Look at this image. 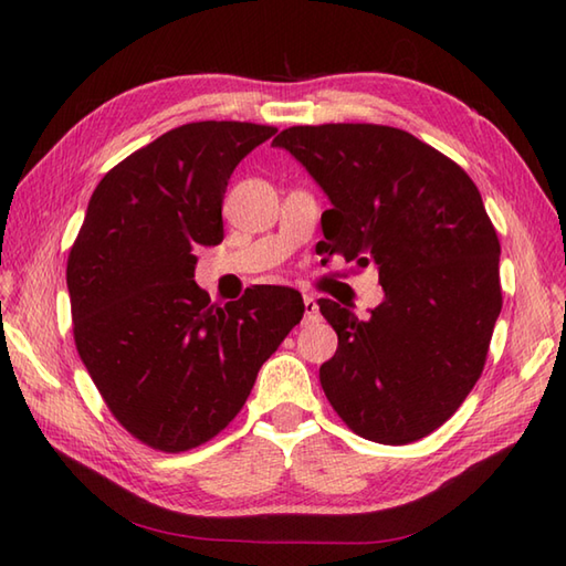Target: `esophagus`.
<instances>
[{
  "label": "esophagus",
  "instance_id": "34e87169",
  "mask_svg": "<svg viewBox=\"0 0 566 566\" xmlns=\"http://www.w3.org/2000/svg\"><path fill=\"white\" fill-rule=\"evenodd\" d=\"M304 314H306V321H316L318 318V304L316 298L311 294H304Z\"/></svg>",
  "mask_w": 566,
  "mask_h": 566
}]
</instances>
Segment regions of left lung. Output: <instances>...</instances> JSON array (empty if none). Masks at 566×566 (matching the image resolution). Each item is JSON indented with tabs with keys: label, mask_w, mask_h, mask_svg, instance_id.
<instances>
[{
	"label": "left lung",
	"mask_w": 566,
	"mask_h": 566,
	"mask_svg": "<svg viewBox=\"0 0 566 566\" xmlns=\"http://www.w3.org/2000/svg\"><path fill=\"white\" fill-rule=\"evenodd\" d=\"M290 150L333 209L321 226L326 255L375 264L384 302L359 321L318 298L338 333L321 387L347 428L406 444L440 428L474 389L501 314L499 235L460 165L401 128L292 126Z\"/></svg>",
	"instance_id": "obj_1"
}]
</instances>
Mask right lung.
<instances>
[{
	"label": "right lung",
	"instance_id": "obj_1",
	"mask_svg": "<svg viewBox=\"0 0 566 566\" xmlns=\"http://www.w3.org/2000/svg\"><path fill=\"white\" fill-rule=\"evenodd\" d=\"M274 134L245 122L167 130L102 177L70 248L77 353L114 418L153 450L219 436L304 316L284 286L216 306L195 282V250L223 240L228 179Z\"/></svg>",
	"mask_w": 566,
	"mask_h": 566
}]
</instances>
